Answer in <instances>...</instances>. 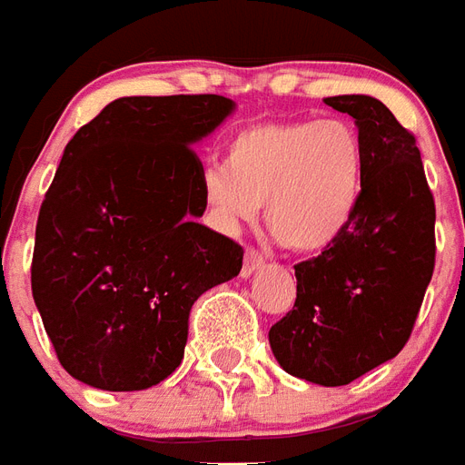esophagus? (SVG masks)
I'll use <instances>...</instances> for the list:
<instances>
[{"label":"esophagus","mask_w":465,"mask_h":465,"mask_svg":"<svg viewBox=\"0 0 465 465\" xmlns=\"http://www.w3.org/2000/svg\"><path fill=\"white\" fill-rule=\"evenodd\" d=\"M262 267H264V257H262L254 247H247L245 262H242V277H252L254 272L262 270Z\"/></svg>","instance_id":"obj_1"}]
</instances>
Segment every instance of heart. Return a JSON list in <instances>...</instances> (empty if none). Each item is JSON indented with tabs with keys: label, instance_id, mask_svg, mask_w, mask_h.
Masks as SVG:
<instances>
[{
	"label": "heart",
	"instance_id": "obj_1",
	"mask_svg": "<svg viewBox=\"0 0 465 465\" xmlns=\"http://www.w3.org/2000/svg\"><path fill=\"white\" fill-rule=\"evenodd\" d=\"M362 186V137L341 117L247 124L225 144V169L203 176L205 203L223 228H240L267 205L274 237L303 254L323 252L351 228Z\"/></svg>",
	"mask_w": 465,
	"mask_h": 465
}]
</instances>
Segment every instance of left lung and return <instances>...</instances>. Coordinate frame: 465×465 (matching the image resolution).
Wrapping results in <instances>:
<instances>
[{
  "label": "left lung",
  "mask_w": 465,
  "mask_h": 465,
  "mask_svg": "<svg viewBox=\"0 0 465 465\" xmlns=\"http://www.w3.org/2000/svg\"><path fill=\"white\" fill-rule=\"evenodd\" d=\"M358 124L365 186L351 228L299 262L294 309L270 328L282 368L323 387L392 361L410 341L434 274V195L417 139L370 95L326 97Z\"/></svg>",
  "instance_id": "1"
}]
</instances>
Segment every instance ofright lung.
<instances>
[{
  "mask_svg": "<svg viewBox=\"0 0 465 465\" xmlns=\"http://www.w3.org/2000/svg\"><path fill=\"white\" fill-rule=\"evenodd\" d=\"M235 110L223 95L120 97L68 142L41 203L31 292L68 375L110 392L179 368L198 296L242 247L205 228L193 152Z\"/></svg>",
  "mask_w": 465,
  "mask_h": 465,
  "instance_id": "obj_1",
  "label": "right lung"
}]
</instances>
